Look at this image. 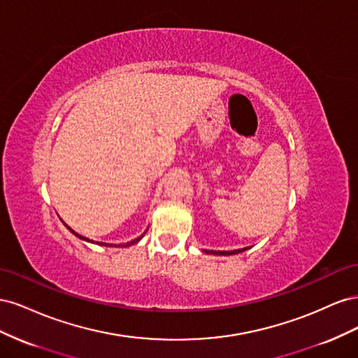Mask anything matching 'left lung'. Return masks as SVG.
I'll list each match as a JSON object with an SVG mask.
<instances>
[{"instance_id":"8db88e82","label":"left lung","mask_w":358,"mask_h":358,"mask_svg":"<svg viewBox=\"0 0 358 358\" xmlns=\"http://www.w3.org/2000/svg\"><path fill=\"white\" fill-rule=\"evenodd\" d=\"M248 248H242V249H234V251H208V249H204L203 252L206 254H215V255H233V254H239L246 251Z\"/></svg>"}]
</instances>
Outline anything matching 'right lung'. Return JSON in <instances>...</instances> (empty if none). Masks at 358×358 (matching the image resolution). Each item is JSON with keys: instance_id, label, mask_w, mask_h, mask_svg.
<instances>
[{"instance_id": "1", "label": "right lung", "mask_w": 358, "mask_h": 358, "mask_svg": "<svg viewBox=\"0 0 358 358\" xmlns=\"http://www.w3.org/2000/svg\"><path fill=\"white\" fill-rule=\"evenodd\" d=\"M66 227H67V229H69V230H70V231H71V233H73L74 236H78V237H79V239H82V241H86V242H92V241H90V239H88V237H83V236L78 234V233H76V231H73V230L70 229V227H69L67 224H66ZM143 236H145V233H143L142 236H140V237H137V239H134V241H131V242H127V243H122V245H119V246H129V245H134V243H137V242H138L140 239H142V237H143ZM96 245H103V246H113L112 243L109 245V243H103V242H96ZM115 246H116V245H115Z\"/></svg>"}]
</instances>
